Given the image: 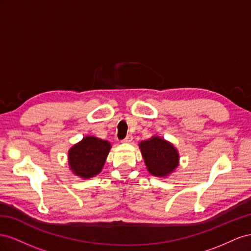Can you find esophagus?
<instances>
[{"instance_id": "34e87169", "label": "esophagus", "mask_w": 251, "mask_h": 251, "mask_svg": "<svg viewBox=\"0 0 251 251\" xmlns=\"http://www.w3.org/2000/svg\"><path fill=\"white\" fill-rule=\"evenodd\" d=\"M132 135L131 134H127V137L123 140V142L124 143H131V141H132Z\"/></svg>"}]
</instances>
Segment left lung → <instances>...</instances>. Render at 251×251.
I'll use <instances>...</instances> for the list:
<instances>
[{
	"mask_svg": "<svg viewBox=\"0 0 251 251\" xmlns=\"http://www.w3.org/2000/svg\"><path fill=\"white\" fill-rule=\"evenodd\" d=\"M140 149L148 171L154 176H167L178 166L177 150L160 137L142 141Z\"/></svg>",
	"mask_w": 251,
	"mask_h": 251,
	"instance_id": "8db88e82",
	"label": "left lung"
}]
</instances>
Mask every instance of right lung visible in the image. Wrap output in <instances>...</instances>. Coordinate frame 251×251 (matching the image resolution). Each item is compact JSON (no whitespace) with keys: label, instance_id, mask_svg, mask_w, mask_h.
I'll list each match as a JSON object with an SVG mask.
<instances>
[{"label":"right lung","instance_id":"1","mask_svg":"<svg viewBox=\"0 0 251 251\" xmlns=\"http://www.w3.org/2000/svg\"><path fill=\"white\" fill-rule=\"evenodd\" d=\"M111 145L96 137H85L68 151V163L73 173L83 178H90L101 173Z\"/></svg>","mask_w":251,"mask_h":251}]
</instances>
